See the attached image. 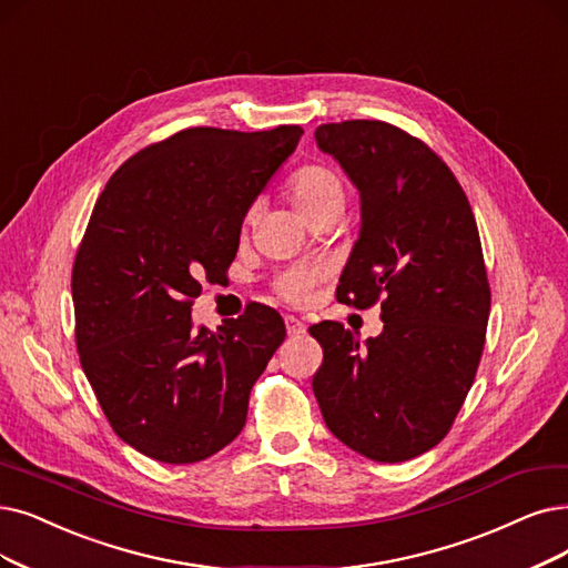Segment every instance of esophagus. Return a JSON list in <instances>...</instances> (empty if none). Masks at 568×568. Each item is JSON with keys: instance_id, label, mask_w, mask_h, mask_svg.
<instances>
[{"instance_id": "esophagus-1", "label": "esophagus", "mask_w": 568, "mask_h": 568, "mask_svg": "<svg viewBox=\"0 0 568 568\" xmlns=\"http://www.w3.org/2000/svg\"><path fill=\"white\" fill-rule=\"evenodd\" d=\"M284 324H286L288 335H303L305 333V324L298 320V316H293V314L284 316Z\"/></svg>"}]
</instances>
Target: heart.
I'll list each match as a JSON object with an SVG mask.
<instances>
[{"label": "heart", "mask_w": 568, "mask_h": 568, "mask_svg": "<svg viewBox=\"0 0 568 568\" xmlns=\"http://www.w3.org/2000/svg\"><path fill=\"white\" fill-rule=\"evenodd\" d=\"M288 193L293 202L310 216L316 219L331 210H343L347 189L339 174L326 165H303L288 179ZM254 221V207L244 214V223ZM328 275L324 263H296L280 272L275 288L293 305H305L312 301L316 284H322Z\"/></svg>", "instance_id": "heart-1"}]
</instances>
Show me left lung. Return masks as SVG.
I'll use <instances>...</instances> for the list:
<instances>
[{
    "instance_id": "8db88e82",
    "label": "left lung",
    "mask_w": 568,
    "mask_h": 568,
    "mask_svg": "<svg viewBox=\"0 0 568 568\" xmlns=\"http://www.w3.org/2000/svg\"><path fill=\"white\" fill-rule=\"evenodd\" d=\"M316 144L361 193V235L335 296L382 307L377 337L337 322L310 326L324 349L312 377L331 434L358 455L398 464L455 424L485 349L491 291L457 176L422 140L384 121L324 123Z\"/></svg>"
}]
</instances>
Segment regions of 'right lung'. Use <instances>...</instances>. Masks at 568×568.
<instances>
[{
	"instance_id": "1",
	"label": "right lung",
	"mask_w": 568,
	"mask_h": 568,
	"mask_svg": "<svg viewBox=\"0 0 568 568\" xmlns=\"http://www.w3.org/2000/svg\"><path fill=\"white\" fill-rule=\"evenodd\" d=\"M301 134L181 130L128 158L90 214L72 270L81 368L116 436L155 462L195 464L233 443L284 343L267 305L216 333L195 331L191 307L202 277H225L246 210Z\"/></svg>"
}]
</instances>
